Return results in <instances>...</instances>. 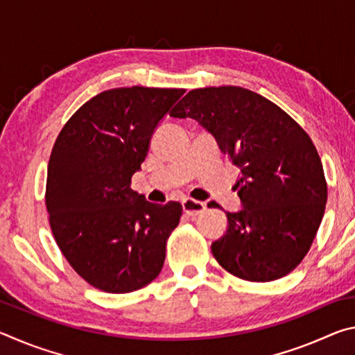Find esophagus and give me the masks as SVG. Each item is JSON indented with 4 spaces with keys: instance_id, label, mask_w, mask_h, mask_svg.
<instances>
[{
    "instance_id": "esophagus-1",
    "label": "esophagus",
    "mask_w": 355,
    "mask_h": 355,
    "mask_svg": "<svg viewBox=\"0 0 355 355\" xmlns=\"http://www.w3.org/2000/svg\"><path fill=\"white\" fill-rule=\"evenodd\" d=\"M183 205V211L188 214V216H199L200 213H203L207 209V205L203 202H197V200H192V199H184L182 202Z\"/></svg>"
}]
</instances>
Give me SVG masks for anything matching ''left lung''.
<instances>
[{
    "label": "left lung",
    "instance_id": "left-lung-1",
    "mask_svg": "<svg viewBox=\"0 0 355 355\" xmlns=\"http://www.w3.org/2000/svg\"><path fill=\"white\" fill-rule=\"evenodd\" d=\"M191 117L214 136L239 167L243 208L227 213L216 260L249 282H271L304 260L327 202L321 158L310 136L272 101L238 86L194 89L171 112Z\"/></svg>",
    "mask_w": 355,
    "mask_h": 355
}]
</instances>
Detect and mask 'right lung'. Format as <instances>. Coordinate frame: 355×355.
I'll return each instance as SVG.
<instances>
[{
    "label": "right lung",
    "instance_id": "1",
    "mask_svg": "<svg viewBox=\"0 0 355 355\" xmlns=\"http://www.w3.org/2000/svg\"><path fill=\"white\" fill-rule=\"evenodd\" d=\"M184 89L117 87L86 101L59 133L46 173L51 232L89 285L122 294L158 277L178 202L150 203L131 189L159 120Z\"/></svg>",
    "mask_w": 355,
    "mask_h": 355
}]
</instances>
